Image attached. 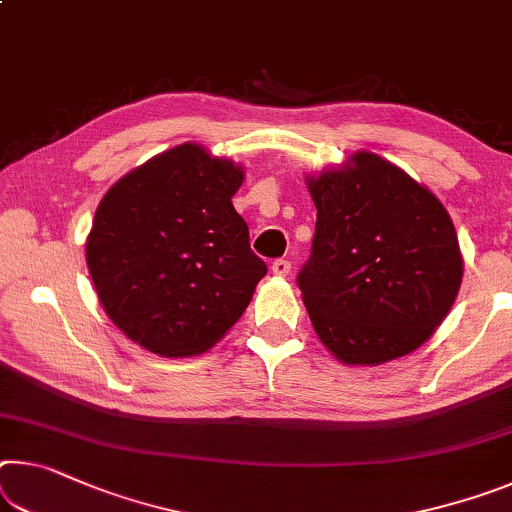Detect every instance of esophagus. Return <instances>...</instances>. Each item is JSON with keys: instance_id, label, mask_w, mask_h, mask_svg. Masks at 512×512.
<instances>
[{"instance_id": "esophagus-1", "label": "esophagus", "mask_w": 512, "mask_h": 512, "mask_svg": "<svg viewBox=\"0 0 512 512\" xmlns=\"http://www.w3.org/2000/svg\"><path fill=\"white\" fill-rule=\"evenodd\" d=\"M271 269L275 275L285 278V275H289V271H291V262L289 259H275V262L271 264Z\"/></svg>"}]
</instances>
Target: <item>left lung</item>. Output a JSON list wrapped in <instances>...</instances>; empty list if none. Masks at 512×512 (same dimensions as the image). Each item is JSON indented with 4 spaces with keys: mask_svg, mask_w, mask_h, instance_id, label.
Masks as SVG:
<instances>
[{
    "mask_svg": "<svg viewBox=\"0 0 512 512\" xmlns=\"http://www.w3.org/2000/svg\"><path fill=\"white\" fill-rule=\"evenodd\" d=\"M307 186L316 227L296 282L316 335L346 364L412 353L449 314L462 280L442 202L371 152Z\"/></svg>",
    "mask_w": 512,
    "mask_h": 512,
    "instance_id": "1",
    "label": "left lung"
}]
</instances>
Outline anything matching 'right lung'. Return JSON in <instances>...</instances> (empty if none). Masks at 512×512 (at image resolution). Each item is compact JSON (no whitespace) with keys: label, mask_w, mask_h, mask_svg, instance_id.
<instances>
[{"label":"right lung","mask_w":512,"mask_h":512,"mask_svg":"<svg viewBox=\"0 0 512 512\" xmlns=\"http://www.w3.org/2000/svg\"><path fill=\"white\" fill-rule=\"evenodd\" d=\"M243 170L184 143L118 180L97 205L86 264L109 319L164 358L212 348L266 264L232 205Z\"/></svg>","instance_id":"1"}]
</instances>
